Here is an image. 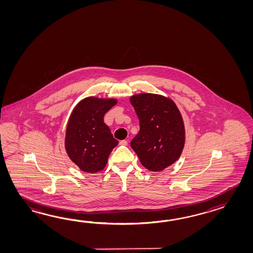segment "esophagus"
<instances>
[{"instance_id":"obj_1","label":"esophagus","mask_w":253,"mask_h":253,"mask_svg":"<svg viewBox=\"0 0 253 253\" xmlns=\"http://www.w3.org/2000/svg\"><path fill=\"white\" fill-rule=\"evenodd\" d=\"M127 144H128V143H127L126 140H122V141L119 142V145H127Z\"/></svg>"}]
</instances>
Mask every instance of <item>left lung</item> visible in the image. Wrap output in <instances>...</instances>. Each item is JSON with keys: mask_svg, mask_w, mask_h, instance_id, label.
<instances>
[{"mask_svg": "<svg viewBox=\"0 0 253 253\" xmlns=\"http://www.w3.org/2000/svg\"><path fill=\"white\" fill-rule=\"evenodd\" d=\"M139 119L138 134L131 147L143 167L153 172L163 171L177 161L185 144L183 117L170 97L141 93L130 97Z\"/></svg>", "mask_w": 253, "mask_h": 253, "instance_id": "1", "label": "left lung"}]
</instances>
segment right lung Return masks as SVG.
Instances as JSON below:
<instances>
[{
  "label": "right lung",
  "mask_w": 253,
  "mask_h": 253,
  "mask_svg": "<svg viewBox=\"0 0 253 253\" xmlns=\"http://www.w3.org/2000/svg\"><path fill=\"white\" fill-rule=\"evenodd\" d=\"M117 103V98L85 97L70 114L66 126L65 149L81 171L103 170L111 151L119 144L104 123L105 114Z\"/></svg>",
  "instance_id": "1"
}]
</instances>
